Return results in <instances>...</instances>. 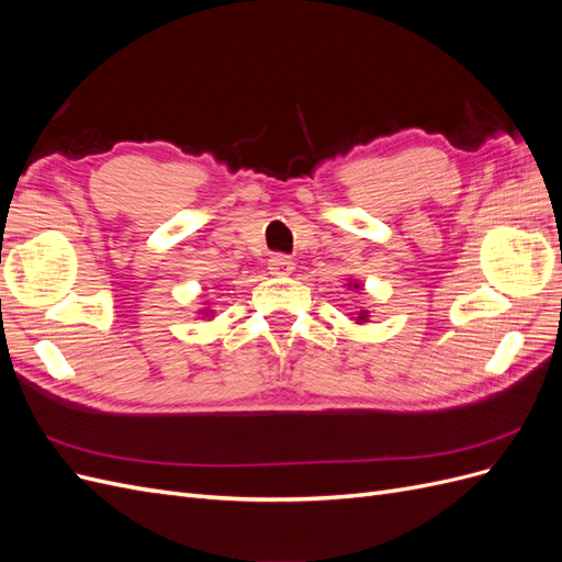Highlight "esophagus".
I'll list each match as a JSON object with an SVG mask.
<instances>
[{"instance_id": "1", "label": "esophagus", "mask_w": 562, "mask_h": 562, "mask_svg": "<svg viewBox=\"0 0 562 562\" xmlns=\"http://www.w3.org/2000/svg\"><path fill=\"white\" fill-rule=\"evenodd\" d=\"M267 265H269L271 274H279V277L291 274V271L295 269V262H293L291 258H288V255H271Z\"/></svg>"}]
</instances>
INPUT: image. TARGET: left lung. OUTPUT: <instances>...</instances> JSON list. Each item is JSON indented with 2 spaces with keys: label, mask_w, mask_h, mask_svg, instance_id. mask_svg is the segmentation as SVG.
<instances>
[{
  "label": "left lung",
  "mask_w": 562,
  "mask_h": 562,
  "mask_svg": "<svg viewBox=\"0 0 562 562\" xmlns=\"http://www.w3.org/2000/svg\"><path fill=\"white\" fill-rule=\"evenodd\" d=\"M347 288H349V291H351V288H353V291H359V283H347ZM356 321H359V323H366V321H368V312H366V310H361V312H359V316H356Z\"/></svg>",
  "instance_id": "left-lung-1"
}]
</instances>
